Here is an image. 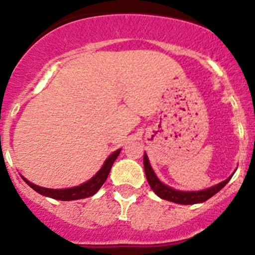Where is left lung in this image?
<instances>
[{
	"label": "left lung",
	"instance_id": "left-lung-1",
	"mask_svg": "<svg viewBox=\"0 0 255 255\" xmlns=\"http://www.w3.org/2000/svg\"><path fill=\"white\" fill-rule=\"evenodd\" d=\"M144 161V171H145L146 180H148L149 185H150L151 190L158 195L160 199L166 200V201L175 202V204L180 205H194V204H200V202H205L206 200L212 197L213 195L217 194L221 189L225 187V185L227 184L231 180V175L228 179H226L225 181L220 182V184L215 185L212 187H208L206 190H201V191H179V190L171 189L168 185H164L160 180L158 179L155 175V173L151 169L150 163L148 160V156L144 153L143 156Z\"/></svg>",
	"mask_w": 255,
	"mask_h": 255
}]
</instances>
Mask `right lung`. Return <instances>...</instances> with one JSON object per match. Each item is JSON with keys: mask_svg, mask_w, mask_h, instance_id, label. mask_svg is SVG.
Masks as SVG:
<instances>
[{"mask_svg": "<svg viewBox=\"0 0 255 255\" xmlns=\"http://www.w3.org/2000/svg\"><path fill=\"white\" fill-rule=\"evenodd\" d=\"M120 151L121 149L113 151L111 155L106 159V161H105V164L102 165V168L97 171L96 175L91 177L89 181L84 182V184L79 185V186L70 187V189H45V187L32 184V182H29L23 176L22 179L24 180V181L27 182V184L34 190V191H37L38 194L51 197V199L60 200V201H73V200L85 199V197H90L92 196V195L96 194V192L100 190V187L104 185V182L106 181L107 176H109L110 170H111L112 164L115 163V160L117 159Z\"/></svg>", "mask_w": 255, "mask_h": 255, "instance_id": "obj_1", "label": "right lung"}]
</instances>
